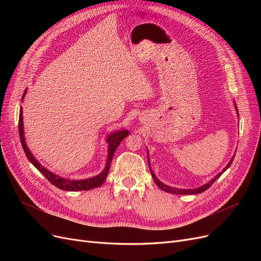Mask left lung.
Wrapping results in <instances>:
<instances>
[{"label": "left lung", "mask_w": 261, "mask_h": 261, "mask_svg": "<svg viewBox=\"0 0 261 261\" xmlns=\"http://www.w3.org/2000/svg\"><path fill=\"white\" fill-rule=\"evenodd\" d=\"M235 108H236V105H235ZM236 111H238V108H236ZM238 113H239V111H238ZM233 159H234V156L232 158L231 161L228 162V164L226 165V167L223 169V171L221 172V173H219V174L216 175L215 177H213V178L209 181V183H207L206 185H203V186H201V187L194 188V189H178V188L170 187V186H168V185L163 184L162 181H160L159 179H158L156 176L153 174V172L151 171V169H150V172H151V175H152V178H153V180H154V183L156 184L158 187H159L160 189H162V191L167 192V193H171V194H176V195H195V194H200V193H202V192H204V191H207V189H208L213 183H215V181L221 176V174H222V173H223L228 167H230V165L232 164ZM148 163H149V158H148ZM149 168H150V167H149Z\"/></svg>", "instance_id": "obj_1"}]
</instances>
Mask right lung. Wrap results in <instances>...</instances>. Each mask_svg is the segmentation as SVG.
<instances>
[{"instance_id": "right-lung-1", "label": "right lung", "mask_w": 261, "mask_h": 261, "mask_svg": "<svg viewBox=\"0 0 261 261\" xmlns=\"http://www.w3.org/2000/svg\"><path fill=\"white\" fill-rule=\"evenodd\" d=\"M26 91L23 92L22 98L25 96ZM22 100V99H21ZM18 128H19V137H20V143L22 146L23 151H25V154L27 155L28 160L33 163L35 167L39 170V172H41L42 174L44 175V177H46L50 183L52 185H54L55 187H58L60 189H63V191H68V192H76V191H89V189L96 188L101 186L102 184L105 183V180L109 174V170H110V165H111L112 162V158L113 154L115 152L116 148L118 147V145L121 144V141L129 135L128 130H120L116 132L114 134H111L108 138V143H109V154H108V160H107V165L103 170V172L100 173L99 175L91 177V178H87V179H80V180H72V179H66L64 177H60L54 173L50 172L46 170L45 168L41 167V164L39 163L35 156L31 154V152L29 151V149L26 146L25 143V137H23V128H22V112L20 109L19 112V121H18Z\"/></svg>"}]
</instances>
